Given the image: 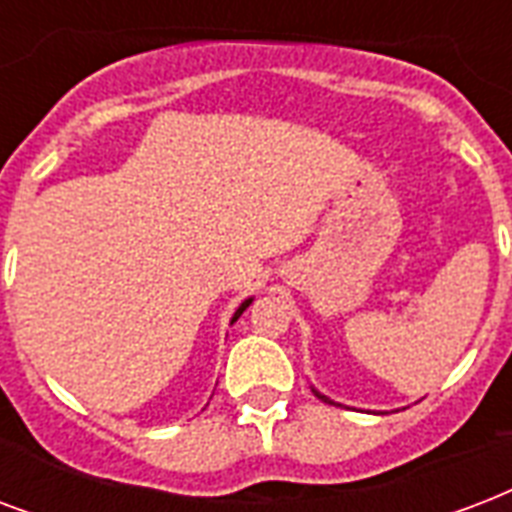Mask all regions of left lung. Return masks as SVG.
I'll use <instances>...</instances> for the list:
<instances>
[{"instance_id": "1", "label": "left lung", "mask_w": 512, "mask_h": 512, "mask_svg": "<svg viewBox=\"0 0 512 512\" xmlns=\"http://www.w3.org/2000/svg\"><path fill=\"white\" fill-rule=\"evenodd\" d=\"M314 395H317V397H319V400H325V403H330V400H327V397H325V395H319V392H314Z\"/></svg>"}]
</instances>
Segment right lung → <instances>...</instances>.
Masks as SVG:
<instances>
[{
	"label": "right lung",
	"instance_id": "right-lung-1",
	"mask_svg": "<svg viewBox=\"0 0 512 512\" xmlns=\"http://www.w3.org/2000/svg\"><path fill=\"white\" fill-rule=\"evenodd\" d=\"M249 303H252V300H244V303H241V306H239V311H236V314H233V322H236V319H239L241 314H244V311H247V306H249Z\"/></svg>",
	"mask_w": 512,
	"mask_h": 512
}]
</instances>
